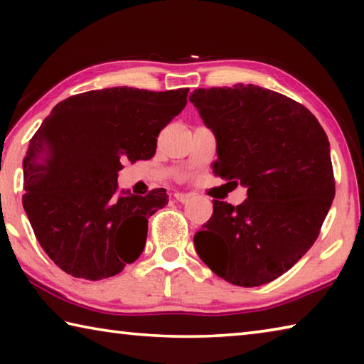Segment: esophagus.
Returning <instances> with one entry per match:
<instances>
[{
	"mask_svg": "<svg viewBox=\"0 0 364 364\" xmlns=\"http://www.w3.org/2000/svg\"><path fill=\"white\" fill-rule=\"evenodd\" d=\"M175 199L176 202H181V204H184V202L189 200V194H184V193H175Z\"/></svg>",
	"mask_w": 364,
	"mask_h": 364,
	"instance_id": "esophagus-1",
	"label": "esophagus"
}]
</instances>
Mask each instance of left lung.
<instances>
[{
  "label": "left lung",
  "instance_id": "left-lung-1",
  "mask_svg": "<svg viewBox=\"0 0 364 364\" xmlns=\"http://www.w3.org/2000/svg\"><path fill=\"white\" fill-rule=\"evenodd\" d=\"M189 101L217 138L213 173L247 188L241 205L213 200L197 255L234 286L268 284L315 244L329 212L328 136L305 106L255 85L199 88Z\"/></svg>",
  "mask_w": 364,
  "mask_h": 364
}]
</instances>
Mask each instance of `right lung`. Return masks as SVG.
Instances as JSON below:
<instances>
[{"label": "right lung", "mask_w": 364, "mask_h": 364, "mask_svg": "<svg viewBox=\"0 0 364 364\" xmlns=\"http://www.w3.org/2000/svg\"><path fill=\"white\" fill-rule=\"evenodd\" d=\"M188 88L93 90L60 101L30 139L23 210L48 257L73 278L119 274L144 249L147 218L168 204L165 189L133 196L117 176L149 160L157 136L188 102Z\"/></svg>", "instance_id": "add662e5"}]
</instances>
